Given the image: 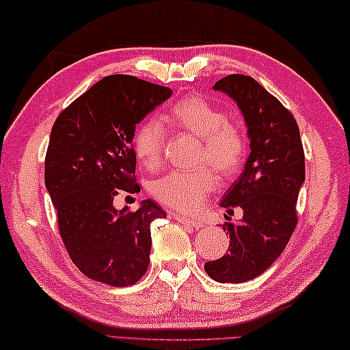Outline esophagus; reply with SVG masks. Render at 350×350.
Returning a JSON list of instances; mask_svg holds the SVG:
<instances>
[{"label":"esophagus","mask_w":350,"mask_h":350,"mask_svg":"<svg viewBox=\"0 0 350 350\" xmlns=\"http://www.w3.org/2000/svg\"><path fill=\"white\" fill-rule=\"evenodd\" d=\"M175 217V219L178 223H181V224H185V226H191V228H193V229H201L203 228V223L201 221H198V219H193V218H187V217H183V215H174Z\"/></svg>","instance_id":"esophagus-1"}]
</instances>
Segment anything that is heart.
Segmentation results:
<instances>
[{
  "label": "heart",
  "instance_id": "obj_1",
  "mask_svg": "<svg viewBox=\"0 0 350 350\" xmlns=\"http://www.w3.org/2000/svg\"><path fill=\"white\" fill-rule=\"evenodd\" d=\"M163 121L201 139L200 163H211L224 176L234 175L246 155V138L240 127L203 98H183L163 115ZM164 146V126L155 116L143 120L133 135L135 155L147 169L158 167ZM218 187L212 167L172 170L153 183L152 192L163 204L176 211L192 212Z\"/></svg>",
  "mask_w": 350,
  "mask_h": 350
}]
</instances>
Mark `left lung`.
Wrapping results in <instances>:
<instances>
[{"instance_id":"8db88e82","label":"left lung","mask_w":350,"mask_h":350,"mask_svg":"<svg viewBox=\"0 0 350 350\" xmlns=\"http://www.w3.org/2000/svg\"><path fill=\"white\" fill-rule=\"evenodd\" d=\"M213 90L237 103L246 121L250 153L221 200L228 213L243 209V218L223 226L230 237L229 252L206 262L204 271L218 283H246L265 273L291 240L304 183V150L293 115L254 78L229 75Z\"/></svg>"}]
</instances>
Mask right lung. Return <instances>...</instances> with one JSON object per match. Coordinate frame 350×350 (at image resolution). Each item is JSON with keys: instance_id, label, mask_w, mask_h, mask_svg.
Returning <instances> with one entry per match:
<instances>
[{"instance_id": "obj_1", "label": "right lung", "mask_w": 350, "mask_h": 350, "mask_svg": "<svg viewBox=\"0 0 350 350\" xmlns=\"http://www.w3.org/2000/svg\"><path fill=\"white\" fill-rule=\"evenodd\" d=\"M170 96L169 88L109 75L64 109L52 127L46 189L67 254L90 280L124 287L149 267L150 223L165 212L152 200L135 212L118 211L113 198L138 191L135 129Z\"/></svg>"}]
</instances>
